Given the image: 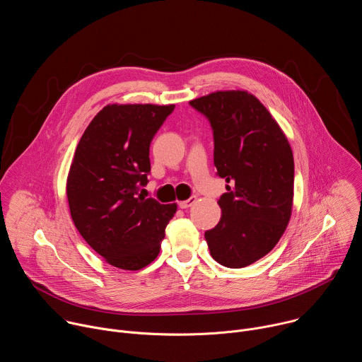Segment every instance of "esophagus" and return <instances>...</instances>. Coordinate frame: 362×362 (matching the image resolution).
<instances>
[{"label":"esophagus","mask_w":362,"mask_h":362,"mask_svg":"<svg viewBox=\"0 0 362 362\" xmlns=\"http://www.w3.org/2000/svg\"><path fill=\"white\" fill-rule=\"evenodd\" d=\"M194 202H196V196H190L189 199L179 202V208H180V209H187V208H190V206H192Z\"/></svg>","instance_id":"34e87169"}]
</instances>
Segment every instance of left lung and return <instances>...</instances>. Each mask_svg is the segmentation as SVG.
Here are the masks:
<instances>
[{"instance_id":"left-lung-1","label":"left lung","mask_w":362,"mask_h":362,"mask_svg":"<svg viewBox=\"0 0 362 362\" xmlns=\"http://www.w3.org/2000/svg\"><path fill=\"white\" fill-rule=\"evenodd\" d=\"M189 105L209 120L216 175L229 183L218 202L222 218L204 239L216 262L245 268L275 247L289 222L291 146L262 103L246 91H216Z\"/></svg>"}]
</instances>
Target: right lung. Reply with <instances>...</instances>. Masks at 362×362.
<instances>
[{
	"instance_id": "obj_1",
	"label": "right lung",
	"mask_w": 362,
	"mask_h": 362,
	"mask_svg": "<svg viewBox=\"0 0 362 362\" xmlns=\"http://www.w3.org/2000/svg\"><path fill=\"white\" fill-rule=\"evenodd\" d=\"M175 106L109 105L83 133L67 179L71 219L83 239L120 269L156 259L176 204L144 197L150 143Z\"/></svg>"
}]
</instances>
